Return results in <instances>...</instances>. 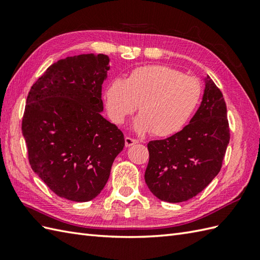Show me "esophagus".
<instances>
[{
	"mask_svg": "<svg viewBox=\"0 0 260 260\" xmlns=\"http://www.w3.org/2000/svg\"><path fill=\"white\" fill-rule=\"evenodd\" d=\"M137 143H139V141L135 140V139H132V137H129V136L125 137V146L126 147H129L132 145L137 144Z\"/></svg>",
	"mask_w": 260,
	"mask_h": 260,
	"instance_id": "1",
	"label": "esophagus"
}]
</instances>
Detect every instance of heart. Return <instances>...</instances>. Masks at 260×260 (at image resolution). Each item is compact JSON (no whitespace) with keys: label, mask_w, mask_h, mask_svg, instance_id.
Masks as SVG:
<instances>
[{"label":"heart","mask_w":260,"mask_h":260,"mask_svg":"<svg viewBox=\"0 0 260 260\" xmlns=\"http://www.w3.org/2000/svg\"><path fill=\"white\" fill-rule=\"evenodd\" d=\"M202 86L198 78L167 66H143L125 80L115 79L107 87L106 105L110 119L124 124L139 108L134 127L158 137L178 133L200 104Z\"/></svg>","instance_id":"heart-1"}]
</instances>
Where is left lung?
Masks as SVG:
<instances>
[{
  "label": "left lung",
  "instance_id": "1",
  "mask_svg": "<svg viewBox=\"0 0 260 260\" xmlns=\"http://www.w3.org/2000/svg\"><path fill=\"white\" fill-rule=\"evenodd\" d=\"M229 140L222 92L208 80L190 124L168 139L147 144L150 159L144 178L148 189L162 201L190 200L220 172Z\"/></svg>",
  "mask_w": 260,
  "mask_h": 260
}]
</instances>
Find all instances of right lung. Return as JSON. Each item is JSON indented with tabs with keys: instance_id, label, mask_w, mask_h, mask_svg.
<instances>
[{
	"instance_id": "add662e5",
	"label": "right lung",
	"mask_w": 260,
	"mask_h": 260,
	"mask_svg": "<svg viewBox=\"0 0 260 260\" xmlns=\"http://www.w3.org/2000/svg\"><path fill=\"white\" fill-rule=\"evenodd\" d=\"M108 57L58 60L32 85L22 118L27 158L53 193L70 201L96 198L107 183L124 134L101 115Z\"/></svg>"
}]
</instances>
